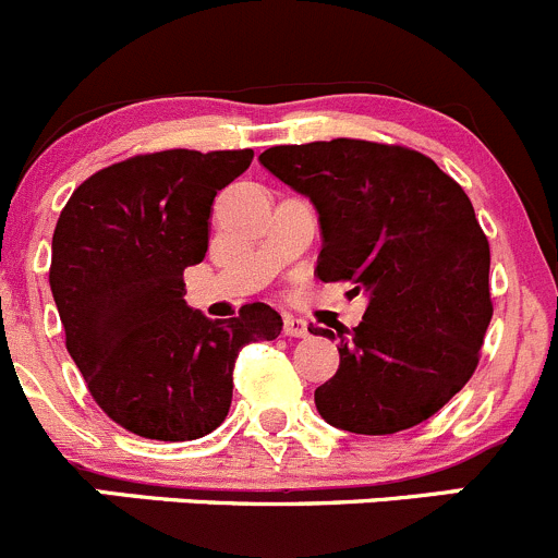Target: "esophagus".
Segmentation results:
<instances>
[{
  "label": "esophagus",
  "instance_id": "esophagus-1",
  "mask_svg": "<svg viewBox=\"0 0 558 558\" xmlns=\"http://www.w3.org/2000/svg\"><path fill=\"white\" fill-rule=\"evenodd\" d=\"M284 333H288V337H310V326H306V320H301V317L284 315Z\"/></svg>",
  "mask_w": 558,
  "mask_h": 558
}]
</instances>
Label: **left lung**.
<instances>
[{"instance_id":"left-lung-1","label":"left lung","mask_w":558,"mask_h":558,"mask_svg":"<svg viewBox=\"0 0 558 558\" xmlns=\"http://www.w3.org/2000/svg\"><path fill=\"white\" fill-rule=\"evenodd\" d=\"M259 163L320 214L317 279L369 295L362 323L337 333L339 369L315 389L320 416L359 435L427 422L469 384L493 317L490 243L469 194L402 145H279Z\"/></svg>"}]
</instances>
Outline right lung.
I'll list each match as a JSON object with an SVG mask.
<instances>
[{"label": "right lung", "mask_w": 558, "mask_h": 558, "mask_svg": "<svg viewBox=\"0 0 558 558\" xmlns=\"http://www.w3.org/2000/svg\"><path fill=\"white\" fill-rule=\"evenodd\" d=\"M252 150H161L89 174L51 241L49 284L65 348L100 411L153 441H194L225 422L232 367L282 315L243 304L208 320L183 301V270L208 252L214 196Z\"/></svg>", "instance_id": "1"}]
</instances>
